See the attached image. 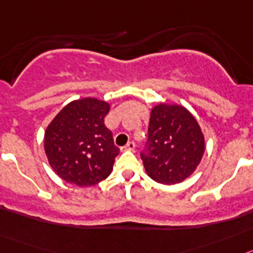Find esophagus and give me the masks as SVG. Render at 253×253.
<instances>
[{"mask_svg": "<svg viewBox=\"0 0 253 253\" xmlns=\"http://www.w3.org/2000/svg\"><path fill=\"white\" fill-rule=\"evenodd\" d=\"M135 147H136L135 142H133V141H128V142H127V145L124 147V149L125 150H129V151H133V150H135Z\"/></svg>", "mask_w": 253, "mask_h": 253, "instance_id": "1", "label": "esophagus"}]
</instances>
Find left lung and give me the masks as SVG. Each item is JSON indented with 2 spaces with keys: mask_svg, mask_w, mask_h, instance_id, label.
<instances>
[{
  "mask_svg": "<svg viewBox=\"0 0 253 253\" xmlns=\"http://www.w3.org/2000/svg\"><path fill=\"white\" fill-rule=\"evenodd\" d=\"M204 150L203 132L185 107L160 103L152 108L149 138L141 152L152 180L165 185L181 183L195 171Z\"/></svg>",
  "mask_w": 253,
  "mask_h": 253,
  "instance_id": "1",
  "label": "left lung"
}]
</instances>
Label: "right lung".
I'll use <instances>...</instances> for the list:
<instances>
[{"label": "right lung", "mask_w": 253, "mask_h": 253, "mask_svg": "<svg viewBox=\"0 0 253 253\" xmlns=\"http://www.w3.org/2000/svg\"><path fill=\"white\" fill-rule=\"evenodd\" d=\"M110 104L97 98L70 102L46 127L50 166L67 183L92 186L110 176L120 149L104 125Z\"/></svg>", "instance_id": "obj_1"}]
</instances>
